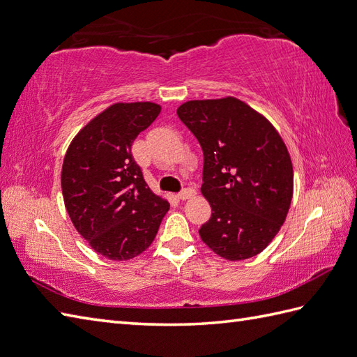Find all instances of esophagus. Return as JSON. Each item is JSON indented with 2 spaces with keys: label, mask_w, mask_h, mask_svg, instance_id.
Instances as JSON below:
<instances>
[{
  "label": "esophagus",
  "mask_w": 357,
  "mask_h": 357,
  "mask_svg": "<svg viewBox=\"0 0 357 357\" xmlns=\"http://www.w3.org/2000/svg\"><path fill=\"white\" fill-rule=\"evenodd\" d=\"M195 195H196L195 188H185V190H182V192L178 196H179L181 201H187V199H190V197L195 196Z\"/></svg>",
  "instance_id": "1"
}]
</instances>
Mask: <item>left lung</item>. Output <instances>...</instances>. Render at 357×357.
Returning a JSON list of instances; mask_svg holds the SVG:
<instances>
[{
  "label": "left lung",
  "instance_id": "obj_1",
  "mask_svg": "<svg viewBox=\"0 0 357 357\" xmlns=\"http://www.w3.org/2000/svg\"><path fill=\"white\" fill-rule=\"evenodd\" d=\"M204 152L202 196L211 219L202 242L229 261L251 259L283 225L294 196V167L278 130L236 97L188 100L176 109Z\"/></svg>",
  "mask_w": 357,
  "mask_h": 357
}]
</instances>
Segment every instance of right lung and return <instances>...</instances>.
I'll list each match as a JSON object with an SVG mask.
<instances>
[{
    "label": "right lung",
    "instance_id": "1",
    "mask_svg": "<svg viewBox=\"0 0 357 357\" xmlns=\"http://www.w3.org/2000/svg\"><path fill=\"white\" fill-rule=\"evenodd\" d=\"M161 112L153 102H119L82 128L66 149L62 195L77 233L114 261L144 252L170 204L146 184L130 147Z\"/></svg>",
    "mask_w": 357,
    "mask_h": 357
}]
</instances>
